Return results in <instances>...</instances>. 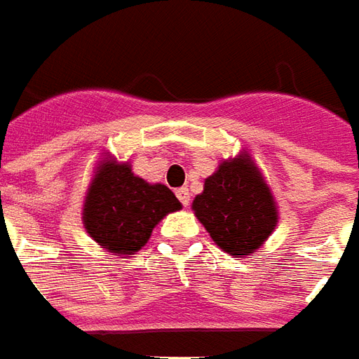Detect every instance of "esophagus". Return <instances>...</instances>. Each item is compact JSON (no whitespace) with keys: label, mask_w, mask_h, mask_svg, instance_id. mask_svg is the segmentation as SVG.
<instances>
[{"label":"esophagus","mask_w":359,"mask_h":359,"mask_svg":"<svg viewBox=\"0 0 359 359\" xmlns=\"http://www.w3.org/2000/svg\"><path fill=\"white\" fill-rule=\"evenodd\" d=\"M177 198H179L180 204L184 205V208L190 205V192H188V188H179V190H177Z\"/></svg>","instance_id":"obj_1"}]
</instances>
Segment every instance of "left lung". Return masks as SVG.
<instances>
[{"mask_svg":"<svg viewBox=\"0 0 359 359\" xmlns=\"http://www.w3.org/2000/svg\"><path fill=\"white\" fill-rule=\"evenodd\" d=\"M192 210L215 245L233 258L260 249L278 223L270 187L245 151L223 161L204 180V192L194 198Z\"/></svg>","mask_w":359,"mask_h":359,"instance_id":"obj_1","label":"left lung"}]
</instances>
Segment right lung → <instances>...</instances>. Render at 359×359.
I'll list each match as a JSON object with an SVG mask.
<instances>
[{
    "label": "right lung",
    "instance_id": "1",
    "mask_svg": "<svg viewBox=\"0 0 359 359\" xmlns=\"http://www.w3.org/2000/svg\"><path fill=\"white\" fill-rule=\"evenodd\" d=\"M182 205L165 184H151L132 172L130 163L104 157L83 202V225L101 249L134 255L163 217Z\"/></svg>",
    "mask_w": 359,
    "mask_h": 359
}]
</instances>
